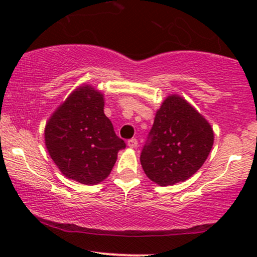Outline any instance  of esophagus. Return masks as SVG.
Segmentation results:
<instances>
[{"label": "esophagus", "mask_w": 257, "mask_h": 257, "mask_svg": "<svg viewBox=\"0 0 257 257\" xmlns=\"http://www.w3.org/2000/svg\"><path fill=\"white\" fill-rule=\"evenodd\" d=\"M128 146L131 147V149H135V147H138V140L137 139H131V140H128Z\"/></svg>", "instance_id": "obj_1"}]
</instances>
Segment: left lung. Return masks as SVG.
<instances>
[{"instance_id":"8db88e82","label":"left lung","mask_w":257,"mask_h":257,"mask_svg":"<svg viewBox=\"0 0 257 257\" xmlns=\"http://www.w3.org/2000/svg\"><path fill=\"white\" fill-rule=\"evenodd\" d=\"M140 156L146 176L159 186L184 182L204 164L214 145L210 123L185 98L170 94L156 111Z\"/></svg>"}]
</instances>
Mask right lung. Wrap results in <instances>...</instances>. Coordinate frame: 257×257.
I'll return each instance as SVG.
<instances>
[{"instance_id":"add662e5","label":"right lung","mask_w":257,"mask_h":257,"mask_svg":"<svg viewBox=\"0 0 257 257\" xmlns=\"http://www.w3.org/2000/svg\"><path fill=\"white\" fill-rule=\"evenodd\" d=\"M105 94L81 84L51 114L44 128L49 156L67 179L96 185L110 175L125 147L105 116Z\"/></svg>"}]
</instances>
